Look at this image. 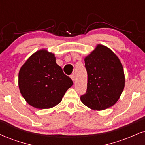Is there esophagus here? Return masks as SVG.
Segmentation results:
<instances>
[{"mask_svg":"<svg viewBox=\"0 0 145 145\" xmlns=\"http://www.w3.org/2000/svg\"><path fill=\"white\" fill-rule=\"evenodd\" d=\"M70 78H71V80H73V81H74V80H75V76H74V74L71 75V76H70Z\"/></svg>","mask_w":145,"mask_h":145,"instance_id":"34e87169","label":"esophagus"}]
</instances>
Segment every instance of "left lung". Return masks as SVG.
<instances>
[{
    "label": "left lung",
    "instance_id": "1",
    "mask_svg": "<svg viewBox=\"0 0 145 145\" xmlns=\"http://www.w3.org/2000/svg\"><path fill=\"white\" fill-rule=\"evenodd\" d=\"M84 61L87 90L80 100L95 110L108 108L118 101L124 89L125 78L122 63L112 51L102 45H97Z\"/></svg>",
    "mask_w": 145,
    "mask_h": 145
}]
</instances>
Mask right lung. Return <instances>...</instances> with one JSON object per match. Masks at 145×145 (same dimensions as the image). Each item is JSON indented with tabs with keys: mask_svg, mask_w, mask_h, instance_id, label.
<instances>
[{
	"mask_svg": "<svg viewBox=\"0 0 145 145\" xmlns=\"http://www.w3.org/2000/svg\"><path fill=\"white\" fill-rule=\"evenodd\" d=\"M74 82L63 74L54 54L36 51L20 69L19 87L27 103L38 109L54 107Z\"/></svg>",
	"mask_w": 145,
	"mask_h": 145,
	"instance_id": "add662e5",
	"label": "right lung"
}]
</instances>
